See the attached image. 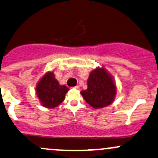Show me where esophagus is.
I'll return each instance as SVG.
<instances>
[{
	"instance_id": "esophagus-1",
	"label": "esophagus",
	"mask_w": 158,
	"mask_h": 158,
	"mask_svg": "<svg viewBox=\"0 0 158 158\" xmlns=\"http://www.w3.org/2000/svg\"><path fill=\"white\" fill-rule=\"evenodd\" d=\"M74 88H75V89L79 90V85H76V86H75V87H74Z\"/></svg>"
}]
</instances>
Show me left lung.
<instances>
[{"label": "left lung", "instance_id": "1", "mask_svg": "<svg viewBox=\"0 0 158 158\" xmlns=\"http://www.w3.org/2000/svg\"><path fill=\"white\" fill-rule=\"evenodd\" d=\"M83 98L94 109L110 106L116 94V85L112 76L103 67L91 71L88 79V88L81 91Z\"/></svg>", "mask_w": 158, "mask_h": 158}]
</instances>
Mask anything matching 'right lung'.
Returning a JSON list of instances; mask_svg holds the SVG:
<instances>
[{"instance_id":"obj_1","label":"right lung","mask_w":158,"mask_h":158,"mask_svg":"<svg viewBox=\"0 0 158 158\" xmlns=\"http://www.w3.org/2000/svg\"><path fill=\"white\" fill-rule=\"evenodd\" d=\"M69 88L60 85L53 72H48L40 79L36 87V94L41 104L46 108H55L64 100Z\"/></svg>"}]
</instances>
